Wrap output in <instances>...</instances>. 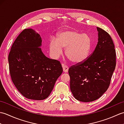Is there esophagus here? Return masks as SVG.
I'll use <instances>...</instances> for the list:
<instances>
[{
	"mask_svg": "<svg viewBox=\"0 0 124 124\" xmlns=\"http://www.w3.org/2000/svg\"><path fill=\"white\" fill-rule=\"evenodd\" d=\"M62 66L63 67V71L64 72H67L68 71V70H69V68L67 65H64V64H62Z\"/></svg>",
	"mask_w": 124,
	"mask_h": 124,
	"instance_id": "esophagus-1",
	"label": "esophagus"
}]
</instances>
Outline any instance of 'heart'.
<instances>
[{"label": "heart", "instance_id": "heart-1", "mask_svg": "<svg viewBox=\"0 0 124 124\" xmlns=\"http://www.w3.org/2000/svg\"><path fill=\"white\" fill-rule=\"evenodd\" d=\"M49 51L54 59H57L65 49V55L75 63L83 62L89 54L91 48V39L85 33L72 30L62 31L57 34L56 39L49 43Z\"/></svg>", "mask_w": 124, "mask_h": 124}]
</instances>
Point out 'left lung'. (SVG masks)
I'll use <instances>...</instances> for the list:
<instances>
[{"label":"left lung","instance_id":"obj_1","mask_svg":"<svg viewBox=\"0 0 124 124\" xmlns=\"http://www.w3.org/2000/svg\"><path fill=\"white\" fill-rule=\"evenodd\" d=\"M98 42L88 59L69 69L70 89L76 99L89 102L100 98L108 88L116 67V51L108 33L97 27Z\"/></svg>","mask_w":124,"mask_h":124}]
</instances>
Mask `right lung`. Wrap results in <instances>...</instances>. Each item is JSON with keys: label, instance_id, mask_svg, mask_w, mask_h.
Masks as SVG:
<instances>
[{"label": "right lung", "instance_id": "add662e5", "mask_svg": "<svg viewBox=\"0 0 124 124\" xmlns=\"http://www.w3.org/2000/svg\"><path fill=\"white\" fill-rule=\"evenodd\" d=\"M40 35L32 29L21 33L8 55L10 75L16 88L26 98L46 99L63 72L59 61L47 57L41 51Z\"/></svg>", "mask_w": 124, "mask_h": 124}]
</instances>
